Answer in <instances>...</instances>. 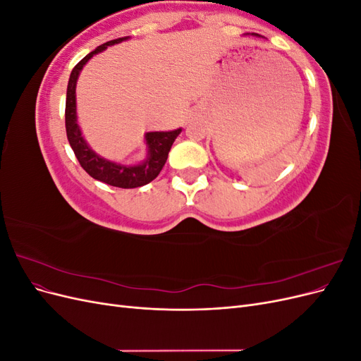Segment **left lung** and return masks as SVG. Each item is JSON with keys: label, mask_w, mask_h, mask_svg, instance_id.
Wrapping results in <instances>:
<instances>
[{"label": "left lung", "mask_w": 361, "mask_h": 361, "mask_svg": "<svg viewBox=\"0 0 361 361\" xmlns=\"http://www.w3.org/2000/svg\"><path fill=\"white\" fill-rule=\"evenodd\" d=\"M253 36H257V35H253Z\"/></svg>", "instance_id": "1"}]
</instances>
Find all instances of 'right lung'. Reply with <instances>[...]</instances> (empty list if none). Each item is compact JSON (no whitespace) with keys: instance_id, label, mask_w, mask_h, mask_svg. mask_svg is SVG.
Masks as SVG:
<instances>
[{"instance_id":"1","label":"right lung","mask_w":361,"mask_h":361,"mask_svg":"<svg viewBox=\"0 0 361 361\" xmlns=\"http://www.w3.org/2000/svg\"><path fill=\"white\" fill-rule=\"evenodd\" d=\"M125 39L126 37H120L116 40L106 42L101 47H97L94 51L87 54V56L72 69L69 84H68L66 111H64V116H66V134H68L69 145L73 150L76 159H78V162L81 164V167L89 173L93 179L101 180L106 185H111V187H117V188H138L152 182L158 176L159 171L164 167V164L167 161L171 145L174 143L176 137L180 134L182 129L170 130V133H147L146 134V145L149 147L147 158L141 164H138V166H120V164L106 161L99 155H96L94 152L87 146V143L81 135L78 123H76L75 87L82 66L94 56V54L101 52L106 47L114 45V43H118Z\"/></svg>"}]
</instances>
